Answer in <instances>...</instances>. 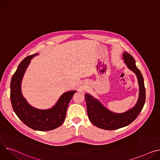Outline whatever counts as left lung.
I'll use <instances>...</instances> for the list:
<instances>
[{
    "mask_svg": "<svg viewBox=\"0 0 160 160\" xmlns=\"http://www.w3.org/2000/svg\"><path fill=\"white\" fill-rule=\"evenodd\" d=\"M124 62L130 70L137 77L139 85V97L136 104L132 109L125 112L116 113L111 112L88 93L85 94L88 117L91 123L100 129L115 130L131 123L142 111L145 102V88L143 77L136 66L134 58L127 52L123 54Z\"/></svg>",
    "mask_w": 160,
    "mask_h": 160,
    "instance_id": "left-lung-1",
    "label": "left lung"
}]
</instances>
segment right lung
Segmentation results:
<instances>
[{
    "instance_id": "1",
    "label": "right lung",
    "mask_w": 160,
    "mask_h": 160,
    "mask_svg": "<svg viewBox=\"0 0 160 160\" xmlns=\"http://www.w3.org/2000/svg\"><path fill=\"white\" fill-rule=\"evenodd\" d=\"M38 55L35 53L28 56L20 63L11 80L10 98L14 112L25 125L36 131H47L55 129L63 123L69 103L77 91L62 94L51 109H38L29 105L21 92V83L31 60Z\"/></svg>"
}]
</instances>
